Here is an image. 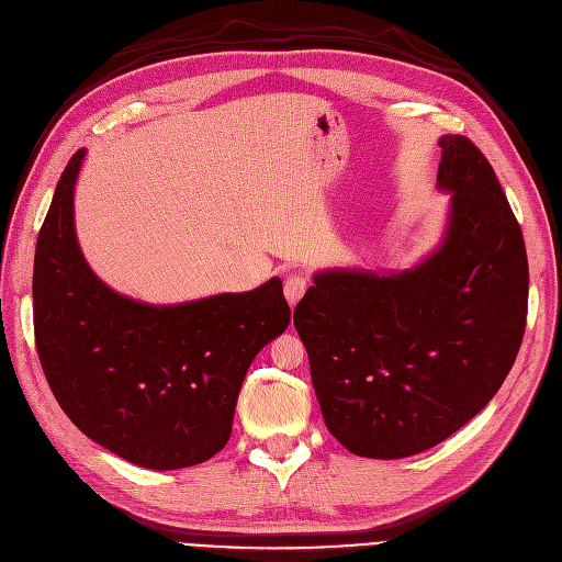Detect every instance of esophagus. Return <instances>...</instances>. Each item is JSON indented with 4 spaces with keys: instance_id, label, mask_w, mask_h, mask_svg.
Returning a JSON list of instances; mask_svg holds the SVG:
<instances>
[{
    "instance_id": "obj_1",
    "label": "esophagus",
    "mask_w": 562,
    "mask_h": 562,
    "mask_svg": "<svg viewBox=\"0 0 562 562\" xmlns=\"http://www.w3.org/2000/svg\"><path fill=\"white\" fill-rule=\"evenodd\" d=\"M305 289H307V280L303 276H289L284 280V296H286L289 305L294 307L301 301V296L305 294Z\"/></svg>"
}]
</instances>
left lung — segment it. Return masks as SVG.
<instances>
[{
    "label": "left lung",
    "instance_id": "8db88e82",
    "mask_svg": "<svg viewBox=\"0 0 562 562\" xmlns=\"http://www.w3.org/2000/svg\"><path fill=\"white\" fill-rule=\"evenodd\" d=\"M451 194L440 245L414 268L319 270L294 310L334 438L366 459H405L480 414L512 370L528 315L521 226L488 159L440 138Z\"/></svg>",
    "mask_w": 562,
    "mask_h": 562
}]
</instances>
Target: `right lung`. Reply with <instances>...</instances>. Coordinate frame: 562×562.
Listing matches in <instances>:
<instances>
[{
	"label": "right lung",
	"instance_id": "right-lung-1",
	"mask_svg": "<svg viewBox=\"0 0 562 562\" xmlns=\"http://www.w3.org/2000/svg\"><path fill=\"white\" fill-rule=\"evenodd\" d=\"M61 173L34 255V336L67 417L97 445L150 470L203 463L228 442L249 363L289 326L280 278L252 292L150 305L103 284L82 257Z\"/></svg>",
	"mask_w": 562,
	"mask_h": 562
}]
</instances>
